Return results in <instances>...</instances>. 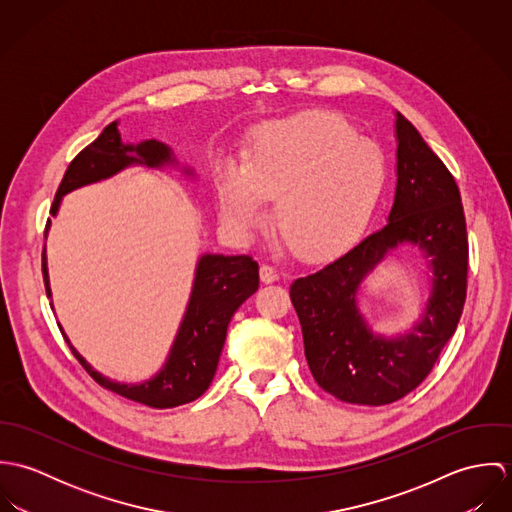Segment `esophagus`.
<instances>
[{
	"instance_id": "esophagus-1",
	"label": "esophagus",
	"mask_w": 512,
	"mask_h": 512,
	"mask_svg": "<svg viewBox=\"0 0 512 512\" xmlns=\"http://www.w3.org/2000/svg\"><path fill=\"white\" fill-rule=\"evenodd\" d=\"M278 278H280L278 268H274L272 264H262V266H260V280H262L264 284H272V282H276Z\"/></svg>"
}]
</instances>
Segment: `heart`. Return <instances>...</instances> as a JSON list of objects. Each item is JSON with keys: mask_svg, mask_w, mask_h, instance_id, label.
Returning <instances> with one entry per match:
<instances>
[{"mask_svg": "<svg viewBox=\"0 0 512 512\" xmlns=\"http://www.w3.org/2000/svg\"><path fill=\"white\" fill-rule=\"evenodd\" d=\"M388 177L386 157L372 140L333 112L313 110L262 124L244 165L226 163L217 175L222 220L252 232L276 197L280 232L301 256H329L372 217Z\"/></svg>", "mask_w": 512, "mask_h": 512, "instance_id": "obj_1", "label": "heart"}]
</instances>
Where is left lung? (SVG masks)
I'll use <instances>...</instances> for the list:
<instances>
[{
	"instance_id": "8db88e82",
	"label": "left lung",
	"mask_w": 512,
	"mask_h": 512,
	"mask_svg": "<svg viewBox=\"0 0 512 512\" xmlns=\"http://www.w3.org/2000/svg\"><path fill=\"white\" fill-rule=\"evenodd\" d=\"M396 195L388 222L290 288L315 382L349 404L382 406L418 388L457 329L467 295V226L459 187L420 132L396 112ZM400 243L431 258L433 290L415 329L374 336L356 307L360 282Z\"/></svg>"
}]
</instances>
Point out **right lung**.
<instances>
[{
    "label": "right lung",
    "mask_w": 512,
    "mask_h": 512,
    "mask_svg": "<svg viewBox=\"0 0 512 512\" xmlns=\"http://www.w3.org/2000/svg\"><path fill=\"white\" fill-rule=\"evenodd\" d=\"M134 163L147 167H161L165 163H173L171 149L157 140H147L138 146L122 144L118 122L108 124L102 134L90 146L84 147L67 167L55 201L51 205V215H57L63 195L82 185L108 179ZM49 224L51 219L47 220V228ZM43 280L47 295L51 297L45 248ZM258 286V262H254L250 256H201L195 272L191 299L177 331L175 343L169 351L167 363L153 378L142 384H120L102 376L76 353L69 339H65L76 361L84 366V370L100 386L128 400L146 404L149 408H175L197 400L211 386L219 366L228 323L234 311L258 290Z\"/></svg>",
    "instance_id": "1"
}]
</instances>
